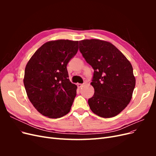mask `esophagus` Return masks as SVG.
Masks as SVG:
<instances>
[{
    "label": "esophagus",
    "mask_w": 156,
    "mask_h": 156,
    "mask_svg": "<svg viewBox=\"0 0 156 156\" xmlns=\"http://www.w3.org/2000/svg\"><path fill=\"white\" fill-rule=\"evenodd\" d=\"M77 87H78L79 88H81L83 87V84H80V83L77 84Z\"/></svg>",
    "instance_id": "1"
}]
</instances>
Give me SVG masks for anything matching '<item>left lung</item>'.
Here are the masks:
<instances>
[{
  "mask_svg": "<svg viewBox=\"0 0 156 156\" xmlns=\"http://www.w3.org/2000/svg\"><path fill=\"white\" fill-rule=\"evenodd\" d=\"M79 51L94 69L91 111L102 118L115 116L129 104L135 86L133 67L110 42L91 39L79 41Z\"/></svg>",
  "mask_w": 156,
  "mask_h": 156,
  "instance_id": "8db88e82",
  "label": "left lung"
}]
</instances>
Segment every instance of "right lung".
Segmentation results:
<instances>
[{
  "label": "right lung",
  "mask_w": 156,
  "mask_h": 156,
  "mask_svg": "<svg viewBox=\"0 0 156 156\" xmlns=\"http://www.w3.org/2000/svg\"><path fill=\"white\" fill-rule=\"evenodd\" d=\"M77 51L78 41H51L28 62L23 79L27 96L44 116L57 119L69 112L77 87L69 81L67 64Z\"/></svg>",
  "instance_id": "right-lung-1"
}]
</instances>
